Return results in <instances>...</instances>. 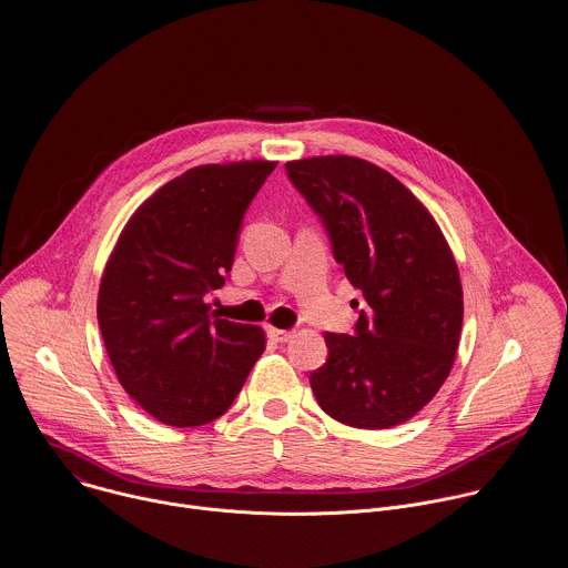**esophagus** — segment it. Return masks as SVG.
Masks as SVG:
<instances>
[{
  "label": "esophagus",
  "instance_id": "obj_1",
  "mask_svg": "<svg viewBox=\"0 0 568 568\" xmlns=\"http://www.w3.org/2000/svg\"><path fill=\"white\" fill-rule=\"evenodd\" d=\"M267 334H270V338L276 341V343H287V341L294 336V332H290V329H278V327H270Z\"/></svg>",
  "mask_w": 568,
  "mask_h": 568
}]
</instances>
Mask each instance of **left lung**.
<instances>
[{
  "label": "left lung",
  "instance_id": "left-lung-1",
  "mask_svg": "<svg viewBox=\"0 0 568 568\" xmlns=\"http://www.w3.org/2000/svg\"><path fill=\"white\" fill-rule=\"evenodd\" d=\"M285 169L367 303L354 334L325 332L329 354L310 376L314 397L345 426H399L439 393L455 363L464 321L455 256L430 212L386 169L352 155Z\"/></svg>",
  "mask_w": 568,
  "mask_h": 568
}]
</instances>
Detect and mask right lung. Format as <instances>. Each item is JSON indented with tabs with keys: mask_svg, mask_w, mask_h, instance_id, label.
<instances>
[{
	"mask_svg": "<svg viewBox=\"0 0 568 568\" xmlns=\"http://www.w3.org/2000/svg\"><path fill=\"white\" fill-rule=\"evenodd\" d=\"M270 160L203 164L162 184L124 225L102 274L98 323L118 382L153 419L205 426L230 410L265 349L258 325L210 312Z\"/></svg>",
	"mask_w": 568,
	"mask_h": 568,
	"instance_id": "obj_1",
	"label": "right lung"
}]
</instances>
